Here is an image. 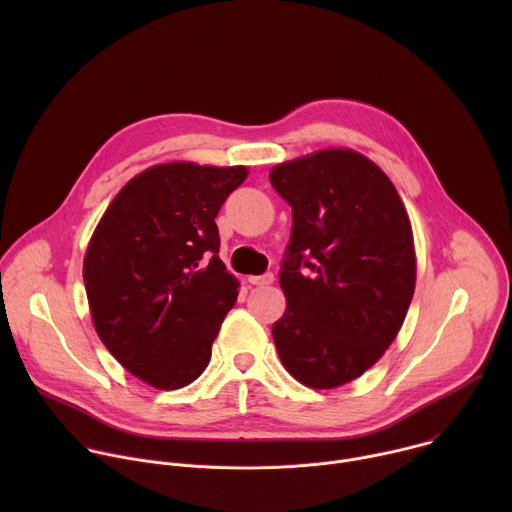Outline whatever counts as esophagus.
I'll return each instance as SVG.
<instances>
[{"instance_id":"esophagus-1","label":"esophagus","mask_w":512,"mask_h":512,"mask_svg":"<svg viewBox=\"0 0 512 512\" xmlns=\"http://www.w3.org/2000/svg\"><path fill=\"white\" fill-rule=\"evenodd\" d=\"M273 273H265V275H249V283L253 285H271L273 283Z\"/></svg>"}]
</instances>
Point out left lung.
Segmentation results:
<instances>
[{
  "mask_svg": "<svg viewBox=\"0 0 512 512\" xmlns=\"http://www.w3.org/2000/svg\"><path fill=\"white\" fill-rule=\"evenodd\" d=\"M271 186L294 227L279 285L287 306L273 342L287 373L336 389L385 354L415 291L409 214L389 176L348 148L281 162Z\"/></svg>",
  "mask_w": 512,
  "mask_h": 512,
  "instance_id": "8db88e82",
  "label": "left lung"
}]
</instances>
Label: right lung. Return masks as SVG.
Listing matches in <instances>:
<instances>
[{
	"instance_id": "right-lung-1",
	"label": "right lung",
	"mask_w": 512,
	"mask_h": 512,
	"mask_svg": "<svg viewBox=\"0 0 512 512\" xmlns=\"http://www.w3.org/2000/svg\"><path fill=\"white\" fill-rule=\"evenodd\" d=\"M247 174L156 164L117 192L89 241L83 279L93 326L123 367L156 389L202 375L237 302L241 285L216 255L214 218Z\"/></svg>"
}]
</instances>
